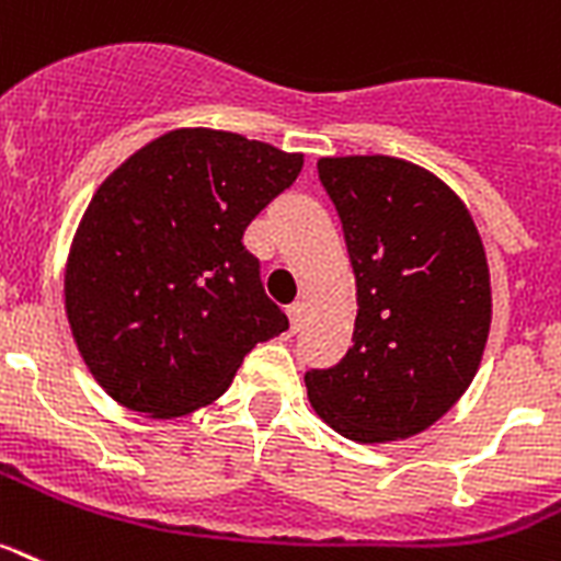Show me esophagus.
<instances>
[{
  "label": "esophagus",
  "mask_w": 561,
  "mask_h": 561,
  "mask_svg": "<svg viewBox=\"0 0 561 561\" xmlns=\"http://www.w3.org/2000/svg\"><path fill=\"white\" fill-rule=\"evenodd\" d=\"M304 312H306L304 300H295V304L286 306V314H289L291 332H298V329H300V323H304Z\"/></svg>",
  "instance_id": "obj_1"
}]
</instances>
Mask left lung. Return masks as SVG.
Instances as JSON below:
<instances>
[{"mask_svg":"<svg viewBox=\"0 0 561 561\" xmlns=\"http://www.w3.org/2000/svg\"><path fill=\"white\" fill-rule=\"evenodd\" d=\"M343 224L357 318L346 357L306 371L318 417L354 443L437 423L471 386L491 329V272L451 186L405 158H320Z\"/></svg>","mask_w":561,"mask_h":561,"instance_id":"obj_1","label":"left lung"}]
</instances>
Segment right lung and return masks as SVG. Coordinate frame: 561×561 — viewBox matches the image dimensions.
I'll use <instances>...</instances> for the list:
<instances>
[{"mask_svg":"<svg viewBox=\"0 0 561 561\" xmlns=\"http://www.w3.org/2000/svg\"><path fill=\"white\" fill-rule=\"evenodd\" d=\"M300 167L304 152L181 127L102 181L70 243L65 312L118 405L152 420L204 409L257 343L289 329L243 229Z\"/></svg>","mask_w":561,"mask_h":561,"instance_id":"add662e5","label":"right lung"}]
</instances>
